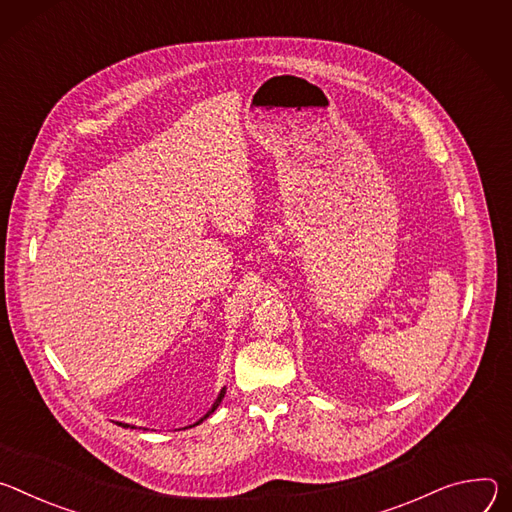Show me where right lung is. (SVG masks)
Listing matches in <instances>:
<instances>
[{"mask_svg": "<svg viewBox=\"0 0 512 512\" xmlns=\"http://www.w3.org/2000/svg\"><path fill=\"white\" fill-rule=\"evenodd\" d=\"M223 396H225V388H223V390H221V392H219V396H217V401H215V403H213V407H211V409H209V413H207V415H205V417H203V419H207V417H209V415H211V413H213V411H215V409H217V407H219V403H221V399H223ZM203 419H201V421H203ZM201 421H197V423H195V425H199V423H201ZM120 425H122V427H130V425H124V423H120Z\"/></svg>", "mask_w": 512, "mask_h": 512, "instance_id": "obj_1", "label": "right lung"}]
</instances>
